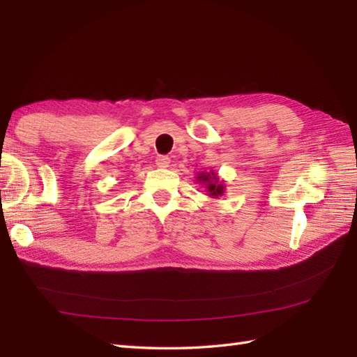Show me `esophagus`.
<instances>
[{"label":"esophagus","mask_w":357,"mask_h":357,"mask_svg":"<svg viewBox=\"0 0 357 357\" xmlns=\"http://www.w3.org/2000/svg\"><path fill=\"white\" fill-rule=\"evenodd\" d=\"M169 164H170V158L169 156H165V155H159L158 158H156V165L158 167H169Z\"/></svg>","instance_id":"1"}]
</instances>
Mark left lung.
<instances>
[{"instance_id": "obj_1", "label": "left lung", "mask_w": 357, "mask_h": 357, "mask_svg": "<svg viewBox=\"0 0 357 357\" xmlns=\"http://www.w3.org/2000/svg\"><path fill=\"white\" fill-rule=\"evenodd\" d=\"M199 181H204V183H208L207 188H208L210 195L218 196V195L222 193V185H221V184H218V186L215 185V184L218 183V178H216L215 173H211V174H210V173H208V174H201Z\"/></svg>"}]
</instances>
